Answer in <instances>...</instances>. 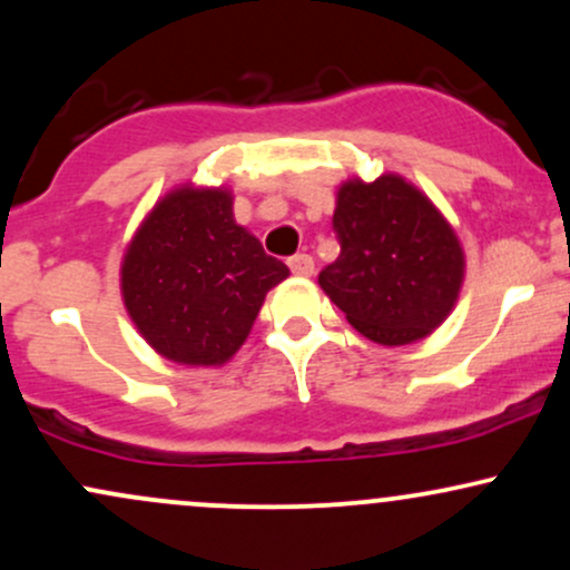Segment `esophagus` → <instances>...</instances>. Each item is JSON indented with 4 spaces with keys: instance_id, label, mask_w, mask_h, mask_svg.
I'll use <instances>...</instances> for the list:
<instances>
[{
    "instance_id": "34e87169",
    "label": "esophagus",
    "mask_w": 570,
    "mask_h": 570,
    "mask_svg": "<svg viewBox=\"0 0 570 570\" xmlns=\"http://www.w3.org/2000/svg\"><path fill=\"white\" fill-rule=\"evenodd\" d=\"M286 263H289V271L294 273V276H311V273H313V257H311V254H292Z\"/></svg>"
}]
</instances>
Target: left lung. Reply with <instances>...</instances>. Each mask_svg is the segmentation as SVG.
<instances>
[{"label": "left lung", "instance_id": "1", "mask_svg": "<svg viewBox=\"0 0 570 570\" xmlns=\"http://www.w3.org/2000/svg\"><path fill=\"white\" fill-rule=\"evenodd\" d=\"M340 257L318 284L345 318L381 345L426 337L453 311L463 252L453 227L402 176L345 181L332 217Z\"/></svg>", "mask_w": 570, "mask_h": 570}]
</instances>
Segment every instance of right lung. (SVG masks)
Here are the masks:
<instances>
[{
	"label": "right lung",
	"instance_id": "right-lung-1",
	"mask_svg": "<svg viewBox=\"0 0 570 570\" xmlns=\"http://www.w3.org/2000/svg\"><path fill=\"white\" fill-rule=\"evenodd\" d=\"M289 267L235 225L225 189L181 187L153 208L122 259L136 330L179 364H222L244 345Z\"/></svg>",
	"mask_w": 570,
	"mask_h": 570
}]
</instances>
